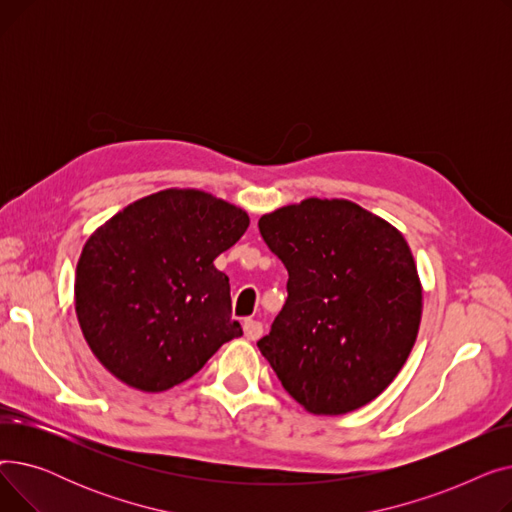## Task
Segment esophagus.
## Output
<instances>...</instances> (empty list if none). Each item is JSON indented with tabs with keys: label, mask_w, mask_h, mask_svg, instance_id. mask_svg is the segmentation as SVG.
Segmentation results:
<instances>
[{
	"label": "esophagus",
	"mask_w": 512,
	"mask_h": 512,
	"mask_svg": "<svg viewBox=\"0 0 512 512\" xmlns=\"http://www.w3.org/2000/svg\"><path fill=\"white\" fill-rule=\"evenodd\" d=\"M242 330H245L247 340H257L263 334V326L255 319H245V324H242Z\"/></svg>",
	"instance_id": "esophagus-1"
}]
</instances>
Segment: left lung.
<instances>
[{
    "instance_id": "1",
    "label": "left lung",
    "mask_w": 512,
    "mask_h": 512,
    "mask_svg": "<svg viewBox=\"0 0 512 512\" xmlns=\"http://www.w3.org/2000/svg\"><path fill=\"white\" fill-rule=\"evenodd\" d=\"M288 270V299L257 346L284 390L315 415L351 413L405 365L421 321L415 259L394 226L344 199L261 215Z\"/></svg>"
}]
</instances>
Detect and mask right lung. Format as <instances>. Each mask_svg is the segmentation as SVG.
Masks as SVG:
<instances>
[{"label":"right lung","mask_w":512,"mask_h":512,"mask_svg":"<svg viewBox=\"0 0 512 512\" xmlns=\"http://www.w3.org/2000/svg\"><path fill=\"white\" fill-rule=\"evenodd\" d=\"M247 228V211L195 188L149 195L105 222L74 280L78 324L101 365L132 388L164 392L242 336L213 259Z\"/></svg>","instance_id":"right-lung-1"}]
</instances>
